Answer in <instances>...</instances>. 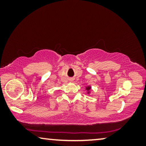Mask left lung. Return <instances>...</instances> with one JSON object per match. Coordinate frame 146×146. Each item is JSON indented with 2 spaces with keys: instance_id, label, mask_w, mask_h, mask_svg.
<instances>
[{
  "instance_id": "1",
  "label": "left lung",
  "mask_w": 146,
  "mask_h": 146,
  "mask_svg": "<svg viewBox=\"0 0 146 146\" xmlns=\"http://www.w3.org/2000/svg\"><path fill=\"white\" fill-rule=\"evenodd\" d=\"M91 89V87L90 86H88L87 87H86V90H87V94H90Z\"/></svg>"
}]
</instances>
